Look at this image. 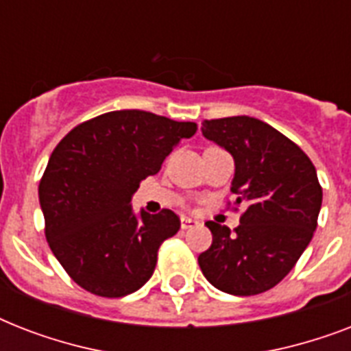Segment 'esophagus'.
I'll return each mask as SVG.
<instances>
[{"instance_id": "esophagus-1", "label": "esophagus", "mask_w": 351, "mask_h": 351, "mask_svg": "<svg viewBox=\"0 0 351 351\" xmlns=\"http://www.w3.org/2000/svg\"><path fill=\"white\" fill-rule=\"evenodd\" d=\"M198 222L195 219H189V217H182L180 219V226H182V230H189V228H195Z\"/></svg>"}]
</instances>
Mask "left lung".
<instances>
[{"instance_id": "8db88e82", "label": "left lung", "mask_w": 351, "mask_h": 351, "mask_svg": "<svg viewBox=\"0 0 351 351\" xmlns=\"http://www.w3.org/2000/svg\"><path fill=\"white\" fill-rule=\"evenodd\" d=\"M202 134L234 160L231 193L247 204L233 231L208 222L213 244L200 253L204 277L226 293H264L308 247L322 204L315 165L302 149L251 117L204 120Z\"/></svg>"}]
</instances>
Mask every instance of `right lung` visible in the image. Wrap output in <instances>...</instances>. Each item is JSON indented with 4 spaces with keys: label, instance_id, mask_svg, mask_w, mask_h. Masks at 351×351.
I'll use <instances>...</instances> for the list:
<instances>
[{
    "label": "right lung",
    "instance_id": "obj_1",
    "mask_svg": "<svg viewBox=\"0 0 351 351\" xmlns=\"http://www.w3.org/2000/svg\"><path fill=\"white\" fill-rule=\"evenodd\" d=\"M195 132V121L127 109L84 121L58 143L38 193L47 242L78 286L118 299L151 278L180 219L171 209L136 217L131 197Z\"/></svg>",
    "mask_w": 351,
    "mask_h": 351
}]
</instances>
